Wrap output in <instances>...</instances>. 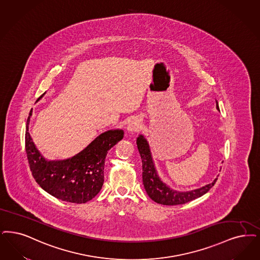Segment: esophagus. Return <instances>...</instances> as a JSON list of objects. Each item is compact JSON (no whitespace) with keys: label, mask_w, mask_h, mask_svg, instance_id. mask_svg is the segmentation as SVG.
<instances>
[{"label":"esophagus","mask_w":260,"mask_h":260,"mask_svg":"<svg viewBox=\"0 0 260 260\" xmlns=\"http://www.w3.org/2000/svg\"><path fill=\"white\" fill-rule=\"evenodd\" d=\"M139 127H140V124H139V122H137V121H132L128 125H127V132L129 133V134H133V133H135V132H137L138 129H139Z\"/></svg>","instance_id":"obj_1"}]
</instances>
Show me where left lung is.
Returning <instances> with one entry per match:
<instances>
[{
  "instance_id": "8db88e82",
  "label": "left lung",
  "mask_w": 260,
  "mask_h": 260,
  "mask_svg": "<svg viewBox=\"0 0 260 260\" xmlns=\"http://www.w3.org/2000/svg\"><path fill=\"white\" fill-rule=\"evenodd\" d=\"M217 109H218L217 102ZM138 152L142 159V180L146 192L149 198L156 203L162 205H180L189 202L196 198H200L210 190L215 185L218 178H216L211 184L204 187L192 189L189 191H178L167 186L157 175L155 164L150 151L148 141L143 135H139L136 140Z\"/></svg>"
}]
</instances>
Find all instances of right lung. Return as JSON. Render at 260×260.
I'll list each match as a JSON object with an SVG mask.
<instances>
[{
    "mask_svg": "<svg viewBox=\"0 0 260 260\" xmlns=\"http://www.w3.org/2000/svg\"><path fill=\"white\" fill-rule=\"evenodd\" d=\"M45 93L37 100L39 102ZM31 110L27 119L25 149L31 175L46 192L72 203L93 199L104 185V162L108 151L124 137L123 129H110L99 135L84 150L62 160H47L32 142L29 133Z\"/></svg>",
    "mask_w": 260,
    "mask_h": 260,
    "instance_id": "right-lung-1",
    "label": "right lung"
}]
</instances>
